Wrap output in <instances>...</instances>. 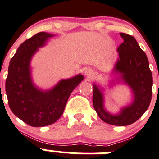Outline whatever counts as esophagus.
I'll return each instance as SVG.
<instances>
[{
	"instance_id": "obj_1",
	"label": "esophagus",
	"mask_w": 159,
	"mask_h": 159,
	"mask_svg": "<svg viewBox=\"0 0 159 159\" xmlns=\"http://www.w3.org/2000/svg\"><path fill=\"white\" fill-rule=\"evenodd\" d=\"M84 73L87 77H91V76H93L94 74L93 71V70H91V69H86V70H85Z\"/></svg>"
}]
</instances>
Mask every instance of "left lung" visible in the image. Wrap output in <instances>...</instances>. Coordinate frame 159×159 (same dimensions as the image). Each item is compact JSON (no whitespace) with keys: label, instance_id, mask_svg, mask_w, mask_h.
<instances>
[{"label":"left lung","instance_id":"8db88e82","mask_svg":"<svg viewBox=\"0 0 159 159\" xmlns=\"http://www.w3.org/2000/svg\"><path fill=\"white\" fill-rule=\"evenodd\" d=\"M120 34L124 42L117 48L118 59L113 72L117 75L116 82L121 80L131 88L132 102L121 107L118 114H111L104 108L103 89L93 83V103L97 115L105 123L126 126L138 120L148 108L152 100L153 80L147 56L136 39L125 33Z\"/></svg>","mask_w":159,"mask_h":159}]
</instances>
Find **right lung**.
<instances>
[{
    "label": "right lung",
    "instance_id": "1",
    "mask_svg": "<svg viewBox=\"0 0 159 159\" xmlns=\"http://www.w3.org/2000/svg\"><path fill=\"white\" fill-rule=\"evenodd\" d=\"M54 34L39 32L25 41L11 59L5 89L8 104L15 116L32 127L55 123L62 116L70 94L83 80L78 74L61 80L52 89L43 90L32 81L31 60Z\"/></svg>",
    "mask_w": 159,
    "mask_h": 159
}]
</instances>
